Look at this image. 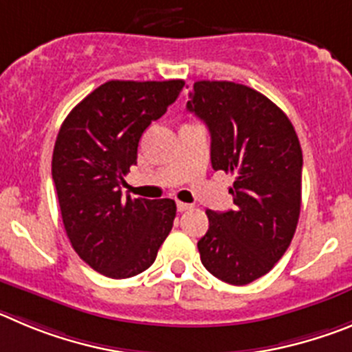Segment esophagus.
<instances>
[{
  "instance_id": "1",
  "label": "esophagus",
  "mask_w": 352,
  "mask_h": 352,
  "mask_svg": "<svg viewBox=\"0 0 352 352\" xmlns=\"http://www.w3.org/2000/svg\"><path fill=\"white\" fill-rule=\"evenodd\" d=\"M189 208H192V205L184 204V201H177V210L179 212H186V210H189Z\"/></svg>"
}]
</instances>
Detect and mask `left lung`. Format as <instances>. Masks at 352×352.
Returning a JSON list of instances; mask_svg holds the SVG:
<instances>
[{
    "label": "left lung",
    "instance_id": "left-lung-1",
    "mask_svg": "<svg viewBox=\"0 0 352 352\" xmlns=\"http://www.w3.org/2000/svg\"><path fill=\"white\" fill-rule=\"evenodd\" d=\"M188 110L210 131L212 168L235 177V208L207 210L199 258L214 277L243 286L263 277L293 240L302 207V147L274 101L247 85L198 80Z\"/></svg>",
    "mask_w": 352,
    "mask_h": 352
}]
</instances>
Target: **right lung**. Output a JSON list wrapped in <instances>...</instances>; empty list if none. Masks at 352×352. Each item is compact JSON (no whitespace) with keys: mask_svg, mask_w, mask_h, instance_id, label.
Masks as SVG:
<instances>
[{"mask_svg":"<svg viewBox=\"0 0 352 352\" xmlns=\"http://www.w3.org/2000/svg\"><path fill=\"white\" fill-rule=\"evenodd\" d=\"M184 80H110L75 107L56 138L52 180L72 247L93 270L128 278L147 270L175 219L173 199L122 195L142 133L177 100Z\"/></svg>","mask_w":352,"mask_h":352,"instance_id":"add662e5","label":"right lung"}]
</instances>
